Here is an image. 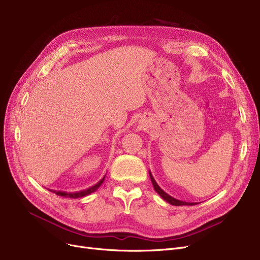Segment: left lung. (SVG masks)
I'll list each match as a JSON object with an SVG mask.
<instances>
[{
  "label": "left lung",
  "mask_w": 260,
  "mask_h": 260,
  "mask_svg": "<svg viewBox=\"0 0 260 260\" xmlns=\"http://www.w3.org/2000/svg\"><path fill=\"white\" fill-rule=\"evenodd\" d=\"M149 177H151V180H152V183L154 185V188L156 192L160 195V197L162 199H165L167 202H169L170 204H172V206H176V207H179V206H194V204H197V203H193V202H185V201H181V200H178V199H175L174 197L170 196L169 194H167L165 190H163L156 182V180L154 179V177L152 175V173L149 172Z\"/></svg>",
  "instance_id": "8db88e82"
}]
</instances>
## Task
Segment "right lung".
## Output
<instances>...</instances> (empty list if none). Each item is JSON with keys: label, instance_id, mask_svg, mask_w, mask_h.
Segmentation results:
<instances>
[{"label": "right lung", "instance_id": "add662e5", "mask_svg": "<svg viewBox=\"0 0 260 260\" xmlns=\"http://www.w3.org/2000/svg\"><path fill=\"white\" fill-rule=\"evenodd\" d=\"M104 179H105V176L103 177V178H102L98 183H95L94 185H92V186H91V187H89V188H86V189H83V190H80V192H76V193L56 192V194H57V195H59V196L68 197V198H74V199H76V198H82V197H85V196H87V195H89V194H91V193L95 192V190H97V189L99 188V186L103 183Z\"/></svg>", "mask_w": 260, "mask_h": 260}]
</instances>
